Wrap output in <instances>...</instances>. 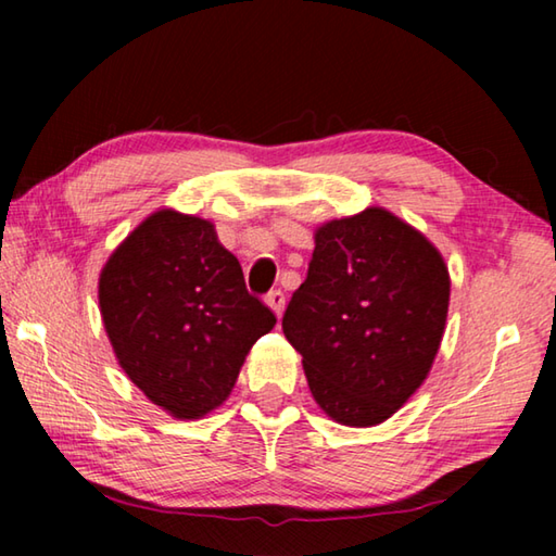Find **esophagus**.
<instances>
[{
    "label": "esophagus",
    "instance_id": "1",
    "mask_svg": "<svg viewBox=\"0 0 556 556\" xmlns=\"http://www.w3.org/2000/svg\"><path fill=\"white\" fill-rule=\"evenodd\" d=\"M265 301L269 304L271 312H275L277 318H279L281 312H285V291H281V289H271L269 294L265 296Z\"/></svg>",
    "mask_w": 556,
    "mask_h": 556
}]
</instances>
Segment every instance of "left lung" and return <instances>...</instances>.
Wrapping results in <instances>:
<instances>
[{
  "label": "left lung",
  "mask_w": 556,
  "mask_h": 556,
  "mask_svg": "<svg viewBox=\"0 0 556 556\" xmlns=\"http://www.w3.org/2000/svg\"><path fill=\"white\" fill-rule=\"evenodd\" d=\"M448 287L439 250L388 211L318 228L281 328L328 417L372 427L412 397L444 336Z\"/></svg>",
  "instance_id": "1"
}]
</instances>
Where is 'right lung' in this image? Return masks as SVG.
<instances>
[{
    "label": "right lung",
    "instance_id": "1",
    "mask_svg": "<svg viewBox=\"0 0 556 556\" xmlns=\"http://www.w3.org/2000/svg\"><path fill=\"white\" fill-rule=\"evenodd\" d=\"M100 314L129 380L176 419L223 404L244 355L277 324L213 225L176 211L149 215L112 252Z\"/></svg>",
    "mask_w": 556,
    "mask_h": 556
}]
</instances>
